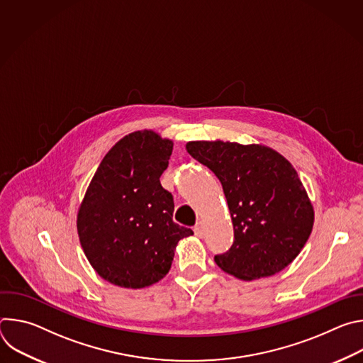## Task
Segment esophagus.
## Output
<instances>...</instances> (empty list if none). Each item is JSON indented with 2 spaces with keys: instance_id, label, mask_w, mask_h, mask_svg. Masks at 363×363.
<instances>
[{
  "instance_id": "34e87169",
  "label": "esophagus",
  "mask_w": 363,
  "mask_h": 363,
  "mask_svg": "<svg viewBox=\"0 0 363 363\" xmlns=\"http://www.w3.org/2000/svg\"><path fill=\"white\" fill-rule=\"evenodd\" d=\"M194 233H195V235H196V237L202 238V237L205 235V228H203V224H202V223H198V224L195 225V228H194Z\"/></svg>"
}]
</instances>
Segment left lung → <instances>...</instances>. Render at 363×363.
Here are the masks:
<instances>
[{
  "label": "left lung",
  "instance_id": "8db88e82",
  "mask_svg": "<svg viewBox=\"0 0 363 363\" xmlns=\"http://www.w3.org/2000/svg\"><path fill=\"white\" fill-rule=\"evenodd\" d=\"M194 160L210 168L223 185L234 241L216 263L241 280L273 276L298 255L313 228V206L296 169L262 145L188 142Z\"/></svg>",
  "mask_w": 363,
  "mask_h": 363
}]
</instances>
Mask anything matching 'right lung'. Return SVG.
I'll return each instance as SVG.
<instances>
[{"label":"right lung","instance_id":"obj_1","mask_svg":"<svg viewBox=\"0 0 363 363\" xmlns=\"http://www.w3.org/2000/svg\"><path fill=\"white\" fill-rule=\"evenodd\" d=\"M172 140L152 130L121 139L100 162L77 216L87 260L100 277L142 289L167 276L174 248L191 228L174 223V196L162 188Z\"/></svg>","mask_w":363,"mask_h":363}]
</instances>
